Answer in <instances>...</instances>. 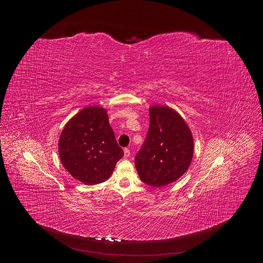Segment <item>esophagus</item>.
Returning a JSON list of instances; mask_svg holds the SVG:
<instances>
[{"mask_svg": "<svg viewBox=\"0 0 263 263\" xmlns=\"http://www.w3.org/2000/svg\"><path fill=\"white\" fill-rule=\"evenodd\" d=\"M130 156V149L129 148H125L124 149V158L127 159Z\"/></svg>", "mask_w": 263, "mask_h": 263, "instance_id": "34e87169", "label": "esophagus"}]
</instances>
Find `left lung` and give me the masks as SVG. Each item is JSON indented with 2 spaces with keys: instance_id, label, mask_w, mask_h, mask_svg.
<instances>
[{
  "instance_id": "obj_1",
  "label": "left lung",
  "mask_w": 263,
  "mask_h": 263,
  "mask_svg": "<svg viewBox=\"0 0 263 263\" xmlns=\"http://www.w3.org/2000/svg\"><path fill=\"white\" fill-rule=\"evenodd\" d=\"M194 156L193 133L176 110L149 107V128L135 166L142 182L154 187L171 184L189 170Z\"/></svg>"
}]
</instances>
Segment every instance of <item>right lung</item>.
<instances>
[{
    "label": "right lung",
    "mask_w": 263,
    "mask_h": 263,
    "mask_svg": "<svg viewBox=\"0 0 263 263\" xmlns=\"http://www.w3.org/2000/svg\"><path fill=\"white\" fill-rule=\"evenodd\" d=\"M58 151L64 168L86 185L108 180L124 156L109 125L107 110L100 106L83 108L65 124Z\"/></svg>",
    "instance_id": "obj_1"
}]
</instances>
